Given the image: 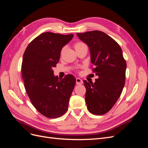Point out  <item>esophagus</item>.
Here are the masks:
<instances>
[{
    "label": "esophagus",
    "mask_w": 148,
    "mask_h": 148,
    "mask_svg": "<svg viewBox=\"0 0 148 148\" xmlns=\"http://www.w3.org/2000/svg\"><path fill=\"white\" fill-rule=\"evenodd\" d=\"M76 83H77V84H83V80L81 78H76Z\"/></svg>",
    "instance_id": "esophagus-1"
}]
</instances>
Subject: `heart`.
<instances>
[{"label":"heart","instance_id":"obj_1","mask_svg":"<svg viewBox=\"0 0 148 148\" xmlns=\"http://www.w3.org/2000/svg\"><path fill=\"white\" fill-rule=\"evenodd\" d=\"M84 44H83V43H82V42H78V43H77V44H75V47H78V46H82V45H83Z\"/></svg>","mask_w":148,"mask_h":148}]
</instances>
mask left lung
I'll use <instances>...</instances> for the list:
<instances>
[{
    "instance_id": "left-lung-1",
    "label": "left lung",
    "mask_w": 148,
    "mask_h": 148,
    "mask_svg": "<svg viewBox=\"0 0 148 148\" xmlns=\"http://www.w3.org/2000/svg\"><path fill=\"white\" fill-rule=\"evenodd\" d=\"M79 39L87 44L93 71L98 78L95 83L84 80L85 101L92 114L102 115L109 112L120 96L125 86L127 63L118 43L100 31L77 33Z\"/></svg>"
}]
</instances>
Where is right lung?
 I'll return each instance as SVG.
<instances>
[{"instance_id":"1","label":"right lung","mask_w":148,"mask_h":148,"mask_svg":"<svg viewBox=\"0 0 148 148\" xmlns=\"http://www.w3.org/2000/svg\"><path fill=\"white\" fill-rule=\"evenodd\" d=\"M73 37L46 32L39 35L26 47L21 65L26 93L34 107L47 118L55 119L68 110L76 83L71 75L62 79L53 74L62 48Z\"/></svg>"}]
</instances>
